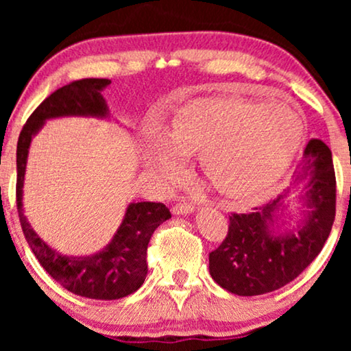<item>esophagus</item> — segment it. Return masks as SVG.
<instances>
[{"label": "esophagus", "instance_id": "esophagus-1", "mask_svg": "<svg viewBox=\"0 0 351 351\" xmlns=\"http://www.w3.org/2000/svg\"><path fill=\"white\" fill-rule=\"evenodd\" d=\"M172 213L174 214H190V213H193V204L177 203L174 208H172Z\"/></svg>", "mask_w": 351, "mask_h": 351}]
</instances>
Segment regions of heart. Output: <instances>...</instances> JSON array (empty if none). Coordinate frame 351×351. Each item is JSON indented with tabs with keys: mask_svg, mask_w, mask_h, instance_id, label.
Masks as SVG:
<instances>
[{
	"mask_svg": "<svg viewBox=\"0 0 351 351\" xmlns=\"http://www.w3.org/2000/svg\"><path fill=\"white\" fill-rule=\"evenodd\" d=\"M302 137V118L286 102L263 105L228 97L195 100L180 108L148 145L147 161L176 180L184 155H198L201 171L219 193L251 203L282 174Z\"/></svg>",
	"mask_w": 351,
	"mask_h": 351,
	"instance_id": "b5f03b06",
	"label": "heart"
}]
</instances>
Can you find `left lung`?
Instances as JSON below:
<instances>
[{
	"instance_id": "obj_1",
	"label": "left lung",
	"mask_w": 351,
	"mask_h": 351,
	"mask_svg": "<svg viewBox=\"0 0 351 351\" xmlns=\"http://www.w3.org/2000/svg\"><path fill=\"white\" fill-rule=\"evenodd\" d=\"M310 177L304 227L285 237L271 234L275 210L286 195L252 213L228 215V233L217 249L209 252V271L223 289L237 295H261L295 280L323 249L335 219V172L332 153L324 142L313 138L305 148V160L295 174V184Z\"/></svg>"
}]
</instances>
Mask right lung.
Returning a JSON list of instances; mask_svg holds the SVG:
<instances>
[{"instance_id": "obj_1", "label": "right lung", "mask_w": 351, "mask_h": 351, "mask_svg": "<svg viewBox=\"0 0 351 351\" xmlns=\"http://www.w3.org/2000/svg\"><path fill=\"white\" fill-rule=\"evenodd\" d=\"M112 81L104 78H84L71 81L54 90L38 105L23 124L17 142V184L16 203L22 232L28 246L43 268L76 295L95 300L123 299L136 292L145 281L147 247L155 230L171 219L169 209L162 203L129 204L121 227L104 251L89 257H66L51 249L33 232L22 209V189L25 176L28 147L32 137L49 118L57 117H107V104L102 89Z\"/></svg>"}]
</instances>
